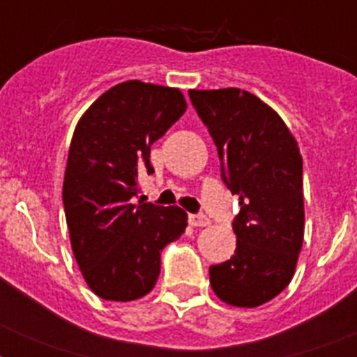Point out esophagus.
Here are the masks:
<instances>
[{"mask_svg": "<svg viewBox=\"0 0 357 357\" xmlns=\"http://www.w3.org/2000/svg\"><path fill=\"white\" fill-rule=\"evenodd\" d=\"M189 222L190 226H195V228H206V226H209L211 224V220L206 217V215H189Z\"/></svg>", "mask_w": 357, "mask_h": 357, "instance_id": "34e87169", "label": "esophagus"}]
</instances>
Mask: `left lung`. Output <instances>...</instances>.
Returning a JSON list of instances; mask_svg holds the SVG:
<instances>
[{
    "instance_id": "left-lung-1",
    "label": "left lung",
    "mask_w": 357,
    "mask_h": 357,
    "mask_svg": "<svg viewBox=\"0 0 357 357\" xmlns=\"http://www.w3.org/2000/svg\"><path fill=\"white\" fill-rule=\"evenodd\" d=\"M222 161V179L238 195L231 259L209 266L218 298L257 307L294 276L304 243V192L298 142L282 116L241 89L189 91Z\"/></svg>"
}]
</instances>
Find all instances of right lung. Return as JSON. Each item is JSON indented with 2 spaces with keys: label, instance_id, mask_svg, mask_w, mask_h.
<instances>
[{
  "label": "right lung",
  "instance_id": "right-lung-1",
  "mask_svg": "<svg viewBox=\"0 0 357 357\" xmlns=\"http://www.w3.org/2000/svg\"><path fill=\"white\" fill-rule=\"evenodd\" d=\"M185 111L179 89L133 79L103 92L75 126L63 204L75 261L100 298L146 296L161 272V250L187 228L181 207L133 204L139 174L153 172L151 144Z\"/></svg>",
  "mask_w": 357,
  "mask_h": 357
}]
</instances>
